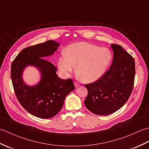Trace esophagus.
Masks as SVG:
<instances>
[{"mask_svg":"<svg viewBox=\"0 0 149 149\" xmlns=\"http://www.w3.org/2000/svg\"><path fill=\"white\" fill-rule=\"evenodd\" d=\"M74 86H75V88H77V87H79V86H80V84H79V83H78L77 82L75 81V82H74Z\"/></svg>","mask_w":149,"mask_h":149,"instance_id":"1","label":"esophagus"}]
</instances>
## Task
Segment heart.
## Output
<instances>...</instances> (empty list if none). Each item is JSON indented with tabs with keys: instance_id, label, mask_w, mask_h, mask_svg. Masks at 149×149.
Returning <instances> with one entry per match:
<instances>
[{
	"instance_id": "1",
	"label": "heart",
	"mask_w": 149,
	"mask_h": 149,
	"mask_svg": "<svg viewBox=\"0 0 149 149\" xmlns=\"http://www.w3.org/2000/svg\"><path fill=\"white\" fill-rule=\"evenodd\" d=\"M111 60L109 49L83 42L67 46L57 64L59 72L66 76L74 72L77 65L76 73L81 81L91 83L102 76Z\"/></svg>"
}]
</instances>
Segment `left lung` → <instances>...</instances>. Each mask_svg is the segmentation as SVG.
I'll return each mask as SVG.
<instances>
[{"label": "left lung", "instance_id": "left-lung-1", "mask_svg": "<svg viewBox=\"0 0 149 149\" xmlns=\"http://www.w3.org/2000/svg\"><path fill=\"white\" fill-rule=\"evenodd\" d=\"M112 64L99 80L86 84L85 106L91 113L108 115L118 111L129 99L133 88L135 62L122 46L111 44Z\"/></svg>", "mask_w": 149, "mask_h": 149}]
</instances>
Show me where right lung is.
Returning <instances> with one entry per match:
<instances>
[{"label":"right lung","instance_id":"add662e5","mask_svg":"<svg viewBox=\"0 0 149 149\" xmlns=\"http://www.w3.org/2000/svg\"><path fill=\"white\" fill-rule=\"evenodd\" d=\"M59 44L54 40L27 47L13 61L11 77L16 96L27 111L40 118H50L61 109L66 95L75 89L71 79L64 80L56 74L52 63L45 59L58 50ZM32 65L39 70L40 81L29 86L24 83L23 73Z\"/></svg>","mask_w":149,"mask_h":149}]
</instances>
